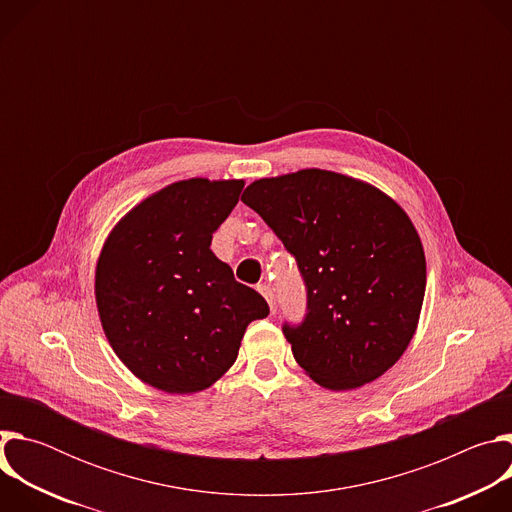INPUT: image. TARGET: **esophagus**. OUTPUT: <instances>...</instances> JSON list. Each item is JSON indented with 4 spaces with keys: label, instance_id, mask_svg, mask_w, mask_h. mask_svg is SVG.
Listing matches in <instances>:
<instances>
[{
    "label": "esophagus",
    "instance_id": "obj_1",
    "mask_svg": "<svg viewBox=\"0 0 512 512\" xmlns=\"http://www.w3.org/2000/svg\"><path fill=\"white\" fill-rule=\"evenodd\" d=\"M257 289H259V294L267 300L271 312H275V294H273V289H271L267 283H261Z\"/></svg>",
    "mask_w": 512,
    "mask_h": 512
}]
</instances>
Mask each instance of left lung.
Masks as SVG:
<instances>
[{
    "label": "left lung",
    "instance_id": "obj_1",
    "mask_svg": "<svg viewBox=\"0 0 512 512\" xmlns=\"http://www.w3.org/2000/svg\"><path fill=\"white\" fill-rule=\"evenodd\" d=\"M241 200L296 257L302 324H283L300 367L346 391L379 379L409 346L425 296V255L405 210L379 188L328 170L261 178Z\"/></svg>",
    "mask_w": 512,
    "mask_h": 512
}]
</instances>
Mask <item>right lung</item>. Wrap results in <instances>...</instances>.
<instances>
[{
  "label": "right lung",
  "instance_id": "right-lung-1",
  "mask_svg": "<svg viewBox=\"0 0 512 512\" xmlns=\"http://www.w3.org/2000/svg\"><path fill=\"white\" fill-rule=\"evenodd\" d=\"M243 180L190 178L129 210L97 261L95 298L109 344L143 383L196 393L237 360L247 326L269 314L210 251Z\"/></svg>",
  "mask_w": 512,
  "mask_h": 512
}]
</instances>
